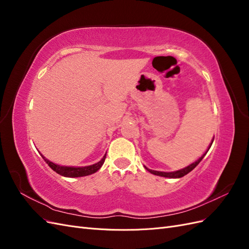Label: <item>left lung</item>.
<instances>
[{"instance_id": "8db88e82", "label": "left lung", "mask_w": 249, "mask_h": 249, "mask_svg": "<svg viewBox=\"0 0 249 249\" xmlns=\"http://www.w3.org/2000/svg\"><path fill=\"white\" fill-rule=\"evenodd\" d=\"M213 141H214V139L212 140V142H211V144H210V146H209V148H208V150L210 149V147H211V145H212V143H213ZM208 150L207 152L203 154L198 160H196L195 161L194 163H192V164H190L189 166H187V167H185V168H183V169H179V170H177V171H172V172H163V171H156V170H152V169H148L147 167H145V169L147 170V171H149L150 173H153V175H155V176H159V177H164V178H182V177H184V176H186L187 173H189L191 170H193L195 167L197 166V165L199 164V162L203 159V157L206 156V154L208 153Z\"/></svg>"}]
</instances>
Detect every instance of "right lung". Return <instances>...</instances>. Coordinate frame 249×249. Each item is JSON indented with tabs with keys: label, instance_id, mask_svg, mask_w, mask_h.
<instances>
[{
	"label": "right lung",
	"instance_id": "obj_1",
	"mask_svg": "<svg viewBox=\"0 0 249 249\" xmlns=\"http://www.w3.org/2000/svg\"><path fill=\"white\" fill-rule=\"evenodd\" d=\"M41 157L43 158V160L47 162V164L53 170L56 171L58 175L62 176V177H66V178H79V177H86L89 175H92V173L96 172L102 167V165L105 162V159H106V155H105L100 162H97L92 165H89V166L71 167V166H61V165H58V164H55V163L49 161L42 155H41Z\"/></svg>",
	"mask_w": 249,
	"mask_h": 249
}]
</instances>
